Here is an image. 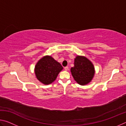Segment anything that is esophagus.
<instances>
[{"label": "esophagus", "instance_id": "esophagus-1", "mask_svg": "<svg viewBox=\"0 0 126 126\" xmlns=\"http://www.w3.org/2000/svg\"><path fill=\"white\" fill-rule=\"evenodd\" d=\"M64 69H65V71H68V66L64 67Z\"/></svg>", "mask_w": 126, "mask_h": 126}]
</instances>
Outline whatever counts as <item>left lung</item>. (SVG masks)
I'll use <instances>...</instances> for the list:
<instances>
[{
	"label": "left lung",
	"instance_id": "obj_1",
	"mask_svg": "<svg viewBox=\"0 0 126 126\" xmlns=\"http://www.w3.org/2000/svg\"><path fill=\"white\" fill-rule=\"evenodd\" d=\"M74 64L71 71L74 80L80 85H85L90 82L94 74L92 63L86 57L77 56L74 59Z\"/></svg>",
	"mask_w": 126,
	"mask_h": 126
}]
</instances>
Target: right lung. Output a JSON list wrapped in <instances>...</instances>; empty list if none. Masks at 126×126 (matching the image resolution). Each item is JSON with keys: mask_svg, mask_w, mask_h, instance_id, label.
<instances>
[{"mask_svg": "<svg viewBox=\"0 0 126 126\" xmlns=\"http://www.w3.org/2000/svg\"><path fill=\"white\" fill-rule=\"evenodd\" d=\"M63 67L52 57L46 56L38 61L35 67V73L42 83L49 84L55 80Z\"/></svg>", "mask_w": 126, "mask_h": 126, "instance_id": "obj_1", "label": "right lung"}]
</instances>
